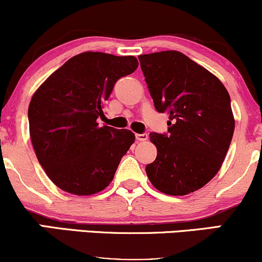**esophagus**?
<instances>
[{"instance_id": "34e87169", "label": "esophagus", "mask_w": 262, "mask_h": 262, "mask_svg": "<svg viewBox=\"0 0 262 262\" xmlns=\"http://www.w3.org/2000/svg\"><path fill=\"white\" fill-rule=\"evenodd\" d=\"M135 138H137V140H139V141H145L146 139H148V134L146 133L135 134Z\"/></svg>"}]
</instances>
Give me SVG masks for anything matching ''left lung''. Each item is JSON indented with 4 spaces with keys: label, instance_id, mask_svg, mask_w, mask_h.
<instances>
[{
    "label": "left lung",
    "instance_id": "8db88e82",
    "mask_svg": "<svg viewBox=\"0 0 262 262\" xmlns=\"http://www.w3.org/2000/svg\"><path fill=\"white\" fill-rule=\"evenodd\" d=\"M139 61L155 110L170 118L167 133H150L158 155L146 175L162 193L185 196L208 183L224 161L235 125L230 96L214 75L176 50Z\"/></svg>",
    "mask_w": 262,
    "mask_h": 262
}]
</instances>
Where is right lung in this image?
<instances>
[{
    "label": "right lung",
    "mask_w": 262,
    "mask_h": 262,
    "mask_svg": "<svg viewBox=\"0 0 262 262\" xmlns=\"http://www.w3.org/2000/svg\"><path fill=\"white\" fill-rule=\"evenodd\" d=\"M138 68L134 56L86 52L50 75L28 108L33 148L48 177L69 193L87 196L110 185L134 143L128 129L98 127L121 77Z\"/></svg>",
    "instance_id": "right-lung-1"
}]
</instances>
